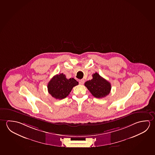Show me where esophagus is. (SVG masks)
Listing matches in <instances>:
<instances>
[{"label":"esophagus","mask_w":155,"mask_h":155,"mask_svg":"<svg viewBox=\"0 0 155 155\" xmlns=\"http://www.w3.org/2000/svg\"><path fill=\"white\" fill-rule=\"evenodd\" d=\"M84 82H85V81H84V79H81V80L79 81V83L80 85H83Z\"/></svg>","instance_id":"34e87169"}]
</instances>
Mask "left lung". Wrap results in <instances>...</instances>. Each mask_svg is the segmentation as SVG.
<instances>
[{"instance_id": "1", "label": "left lung", "mask_w": 155, "mask_h": 155, "mask_svg": "<svg viewBox=\"0 0 155 155\" xmlns=\"http://www.w3.org/2000/svg\"><path fill=\"white\" fill-rule=\"evenodd\" d=\"M84 85L92 94L97 98L107 96L110 94L111 89L109 82L97 72L92 74L91 80L86 81Z\"/></svg>"}]
</instances>
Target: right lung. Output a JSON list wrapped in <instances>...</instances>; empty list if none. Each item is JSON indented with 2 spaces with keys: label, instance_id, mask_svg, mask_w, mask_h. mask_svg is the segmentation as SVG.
I'll return each instance as SVG.
<instances>
[{
  "label": "right lung",
  "instance_id": "obj_1",
  "mask_svg": "<svg viewBox=\"0 0 155 155\" xmlns=\"http://www.w3.org/2000/svg\"><path fill=\"white\" fill-rule=\"evenodd\" d=\"M78 85L74 79L66 78L63 74H57L53 77L48 84L49 94L56 99H62L66 98L71 92L74 86Z\"/></svg>",
  "mask_w": 155,
  "mask_h": 155
}]
</instances>
